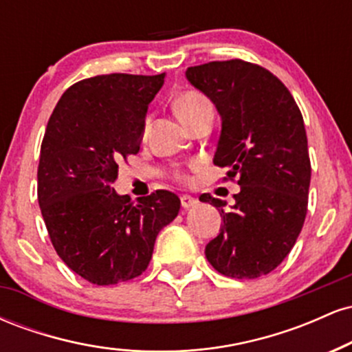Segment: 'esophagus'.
<instances>
[{
  "label": "esophagus",
  "mask_w": 352,
  "mask_h": 352,
  "mask_svg": "<svg viewBox=\"0 0 352 352\" xmlns=\"http://www.w3.org/2000/svg\"><path fill=\"white\" fill-rule=\"evenodd\" d=\"M180 201H182V207H184V208H192V207H195L197 204H199V200H197L195 197H192V195H182Z\"/></svg>",
  "instance_id": "esophagus-1"
}]
</instances>
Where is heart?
Returning <instances> with one entry per match:
<instances>
[{
	"label": "heart",
	"mask_w": 352,
	"mask_h": 352,
	"mask_svg": "<svg viewBox=\"0 0 352 352\" xmlns=\"http://www.w3.org/2000/svg\"><path fill=\"white\" fill-rule=\"evenodd\" d=\"M208 107H212L208 98L199 91L184 92V94H180L175 100V111H177V114H179L180 119L184 120L185 125H187L188 122H192V120L195 119V117L199 116L201 111H205V109H208ZM175 179L177 180H187V173L180 172V170L175 172Z\"/></svg>",
	"instance_id": "1"
}]
</instances>
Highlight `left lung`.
Wrapping results in <instances>:
<instances>
[{
	"label": "left lung",
	"instance_id": "1",
	"mask_svg": "<svg viewBox=\"0 0 352 352\" xmlns=\"http://www.w3.org/2000/svg\"><path fill=\"white\" fill-rule=\"evenodd\" d=\"M187 79L215 104L221 132L213 164L236 182L232 210L205 248L218 273L254 280L288 256L308 212L311 162L305 122L292 92L276 76L241 59L188 67ZM213 207L227 201L200 197Z\"/></svg>",
	"mask_w": 352,
	"mask_h": 352
}]
</instances>
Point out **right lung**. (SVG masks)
Returning <instances> with one entry per match:
<instances>
[{
	"instance_id": "add662e5",
	"label": "right lung",
	"mask_w": 352,
	"mask_h": 352,
	"mask_svg": "<svg viewBox=\"0 0 352 352\" xmlns=\"http://www.w3.org/2000/svg\"><path fill=\"white\" fill-rule=\"evenodd\" d=\"M165 74L82 79L60 96L38 165V201L56 253L92 285L134 280L147 270L159 232L180 199L155 190L137 204L112 188L119 164L140 148L148 104Z\"/></svg>"
}]
</instances>
